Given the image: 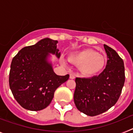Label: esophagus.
<instances>
[{
  "label": "esophagus",
  "mask_w": 133,
  "mask_h": 133,
  "mask_svg": "<svg viewBox=\"0 0 133 133\" xmlns=\"http://www.w3.org/2000/svg\"><path fill=\"white\" fill-rule=\"evenodd\" d=\"M70 79H75V75H72V74H70Z\"/></svg>",
  "instance_id": "obj_1"
}]
</instances>
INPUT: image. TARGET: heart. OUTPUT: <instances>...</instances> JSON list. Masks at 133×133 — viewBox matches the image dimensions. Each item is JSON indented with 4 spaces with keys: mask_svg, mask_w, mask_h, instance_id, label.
Instances as JSON below:
<instances>
[{
    "mask_svg": "<svg viewBox=\"0 0 133 133\" xmlns=\"http://www.w3.org/2000/svg\"><path fill=\"white\" fill-rule=\"evenodd\" d=\"M69 61L75 65L78 66L81 75L90 77L98 75L104 70L107 59L103 54L87 49L70 54Z\"/></svg>",
    "mask_w": 133,
    "mask_h": 133,
    "instance_id": "obj_1",
    "label": "heart"
}]
</instances>
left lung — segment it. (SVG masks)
Here are the masks:
<instances>
[{
  "label": "left lung",
  "mask_w": 133,
  "mask_h": 133,
  "mask_svg": "<svg viewBox=\"0 0 133 133\" xmlns=\"http://www.w3.org/2000/svg\"><path fill=\"white\" fill-rule=\"evenodd\" d=\"M104 48L108 60L103 72L98 76L75 79V105L90 117L103 113L116 104L125 81L123 59L109 46L104 44Z\"/></svg>",
  "instance_id": "1"
}]
</instances>
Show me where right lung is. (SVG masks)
I'll return each instance as SVG.
<instances>
[{
    "label": "right lung",
    "mask_w": 133,
    "mask_h": 133,
    "mask_svg": "<svg viewBox=\"0 0 133 133\" xmlns=\"http://www.w3.org/2000/svg\"><path fill=\"white\" fill-rule=\"evenodd\" d=\"M57 41L45 38L34 45L23 48L12 61L9 86L14 97L24 109L38 111L47 107L57 88L67 81L69 75L54 72L49 58L61 56Z\"/></svg>",
    "instance_id": "obj_1"
}]
</instances>
